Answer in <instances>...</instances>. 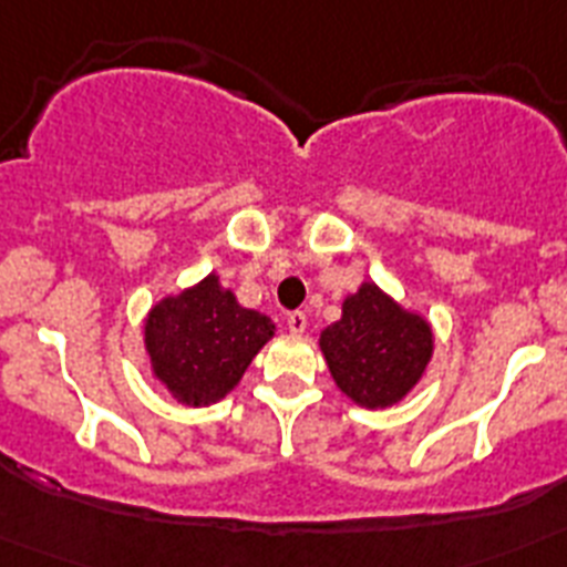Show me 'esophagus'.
Returning a JSON list of instances; mask_svg holds the SVG:
<instances>
[{
    "label": "esophagus",
    "instance_id": "esophagus-1",
    "mask_svg": "<svg viewBox=\"0 0 567 567\" xmlns=\"http://www.w3.org/2000/svg\"><path fill=\"white\" fill-rule=\"evenodd\" d=\"M287 327H289V332H292V334H303V332H307V315L292 312L287 318Z\"/></svg>",
    "mask_w": 567,
    "mask_h": 567
}]
</instances>
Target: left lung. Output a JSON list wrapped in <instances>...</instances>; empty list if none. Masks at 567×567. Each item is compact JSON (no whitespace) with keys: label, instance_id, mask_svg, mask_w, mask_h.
<instances>
[{"label":"left lung","instance_id":"8db88e82","mask_svg":"<svg viewBox=\"0 0 567 567\" xmlns=\"http://www.w3.org/2000/svg\"><path fill=\"white\" fill-rule=\"evenodd\" d=\"M334 385L360 409H392L412 394L434 354V329L417 309L363 280L318 338Z\"/></svg>","mask_w":567,"mask_h":567}]
</instances>
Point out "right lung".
Masks as SVG:
<instances>
[{"label": "right lung", "instance_id": "add662e5", "mask_svg": "<svg viewBox=\"0 0 567 567\" xmlns=\"http://www.w3.org/2000/svg\"><path fill=\"white\" fill-rule=\"evenodd\" d=\"M272 338V318L240 307L215 272L155 300L144 318L150 372L187 409L227 398Z\"/></svg>", "mask_w": 567, "mask_h": 567}]
</instances>
